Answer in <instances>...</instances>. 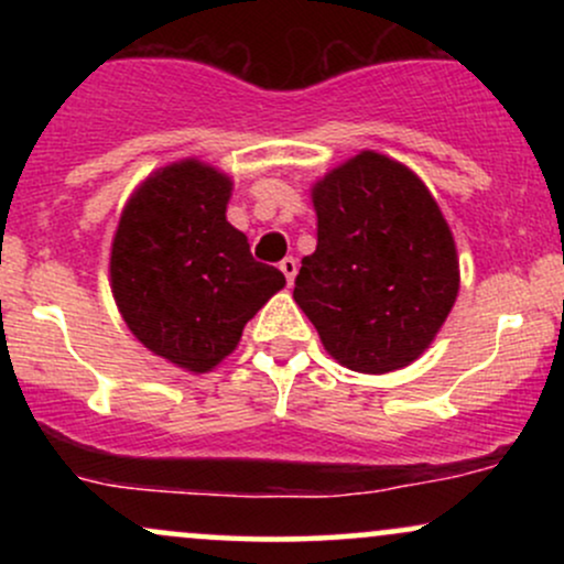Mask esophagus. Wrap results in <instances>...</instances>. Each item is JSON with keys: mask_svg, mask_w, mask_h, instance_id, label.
Returning <instances> with one entry per match:
<instances>
[{"mask_svg": "<svg viewBox=\"0 0 564 564\" xmlns=\"http://www.w3.org/2000/svg\"><path fill=\"white\" fill-rule=\"evenodd\" d=\"M278 268H281V273L286 275V283L291 286V283H294V278H296V260H294V257H286V260H281Z\"/></svg>", "mask_w": 564, "mask_h": 564, "instance_id": "1", "label": "esophagus"}]
</instances>
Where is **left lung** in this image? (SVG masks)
<instances>
[{"label": "left lung", "instance_id": "left-lung-1", "mask_svg": "<svg viewBox=\"0 0 564 564\" xmlns=\"http://www.w3.org/2000/svg\"><path fill=\"white\" fill-rule=\"evenodd\" d=\"M318 246L294 300L323 347L360 373L398 371L432 345L458 294L451 228L400 161L364 151L313 187Z\"/></svg>", "mask_w": 564, "mask_h": 564}]
</instances>
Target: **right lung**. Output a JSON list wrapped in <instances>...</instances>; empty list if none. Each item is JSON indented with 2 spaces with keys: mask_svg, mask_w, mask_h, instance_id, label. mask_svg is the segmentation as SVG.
<instances>
[{
  "mask_svg": "<svg viewBox=\"0 0 564 564\" xmlns=\"http://www.w3.org/2000/svg\"><path fill=\"white\" fill-rule=\"evenodd\" d=\"M230 191L228 174L196 159L164 166L127 200L111 246L113 300L129 332L193 373L228 358L286 286L225 217Z\"/></svg>",
  "mask_w": 564,
  "mask_h": 564,
  "instance_id": "right-lung-1",
  "label": "right lung"
}]
</instances>
